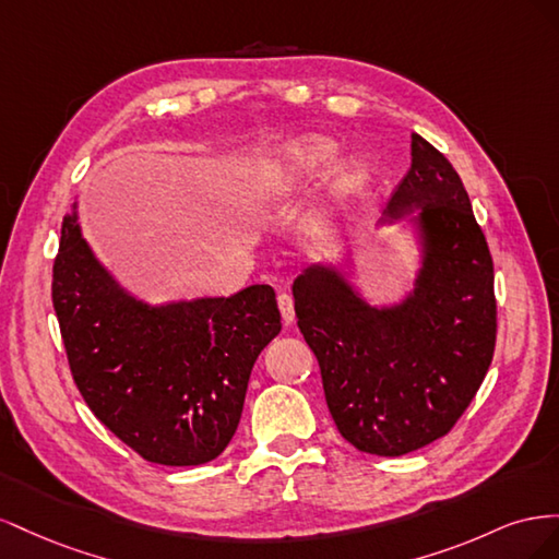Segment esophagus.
Masks as SVG:
<instances>
[{
  "instance_id": "obj_1",
  "label": "esophagus",
  "mask_w": 559,
  "mask_h": 559,
  "mask_svg": "<svg viewBox=\"0 0 559 559\" xmlns=\"http://www.w3.org/2000/svg\"><path fill=\"white\" fill-rule=\"evenodd\" d=\"M277 306H280L282 319L286 321V324H292V321L296 319V310H294V298H292L289 294H280V296H277Z\"/></svg>"
}]
</instances>
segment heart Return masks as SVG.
Segmentation results:
<instances>
[{
	"instance_id": "heart-1",
	"label": "heart",
	"mask_w": 559,
	"mask_h": 559,
	"mask_svg": "<svg viewBox=\"0 0 559 559\" xmlns=\"http://www.w3.org/2000/svg\"><path fill=\"white\" fill-rule=\"evenodd\" d=\"M335 154V142L321 138V134H306V138L286 142L263 163L257 177H253V193L265 202H280L306 191L326 173V167L333 163ZM364 181L366 167L359 160H347L337 165L329 179V193L333 205H347L361 191Z\"/></svg>"
}]
</instances>
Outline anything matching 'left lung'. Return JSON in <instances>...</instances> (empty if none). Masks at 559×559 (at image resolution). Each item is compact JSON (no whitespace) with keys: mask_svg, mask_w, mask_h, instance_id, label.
I'll return each instance as SVG.
<instances>
[{"mask_svg":"<svg viewBox=\"0 0 559 559\" xmlns=\"http://www.w3.org/2000/svg\"><path fill=\"white\" fill-rule=\"evenodd\" d=\"M411 170L384 216L419 210L425 245L413 294L373 308L335 267L294 282L298 329L347 443L401 456L445 436L480 389L497 343L495 265L450 160L413 132Z\"/></svg>","mask_w":559,"mask_h":559,"instance_id":"1","label":"left lung"}]
</instances>
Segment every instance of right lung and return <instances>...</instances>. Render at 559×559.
<instances>
[{"mask_svg":"<svg viewBox=\"0 0 559 559\" xmlns=\"http://www.w3.org/2000/svg\"><path fill=\"white\" fill-rule=\"evenodd\" d=\"M50 292L72 378L116 438L163 466L226 450L253 361L282 329L273 286L146 306L97 263L67 214Z\"/></svg>","mask_w":559,"mask_h":559,"instance_id":"1","label":"right lung"}]
</instances>
